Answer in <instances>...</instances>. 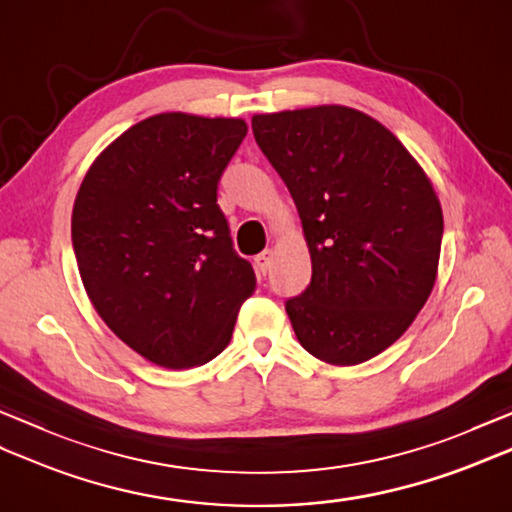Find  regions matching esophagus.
<instances>
[{
    "instance_id": "34e87169",
    "label": "esophagus",
    "mask_w": 512,
    "mask_h": 512,
    "mask_svg": "<svg viewBox=\"0 0 512 512\" xmlns=\"http://www.w3.org/2000/svg\"><path fill=\"white\" fill-rule=\"evenodd\" d=\"M273 257H275V250L273 248H266L262 255L255 257V264H257V270L262 275H266L270 270V264H273Z\"/></svg>"
}]
</instances>
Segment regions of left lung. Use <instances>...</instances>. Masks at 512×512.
I'll return each mask as SVG.
<instances>
[{
  "label": "left lung",
  "instance_id": "1",
  "mask_svg": "<svg viewBox=\"0 0 512 512\" xmlns=\"http://www.w3.org/2000/svg\"><path fill=\"white\" fill-rule=\"evenodd\" d=\"M253 134L310 250V286L286 303L292 330L323 363H365L407 332L436 286V189L407 147L354 107L255 114Z\"/></svg>",
  "mask_w": 512,
  "mask_h": 512
}]
</instances>
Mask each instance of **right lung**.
<instances>
[{
	"instance_id": "right-lung-1",
	"label": "right lung",
	"mask_w": 512,
	"mask_h": 512,
	"mask_svg": "<svg viewBox=\"0 0 512 512\" xmlns=\"http://www.w3.org/2000/svg\"><path fill=\"white\" fill-rule=\"evenodd\" d=\"M246 129L244 118L149 116L96 156L76 193L83 288L107 328L149 363L213 361L257 288L217 206V180Z\"/></svg>"
}]
</instances>
